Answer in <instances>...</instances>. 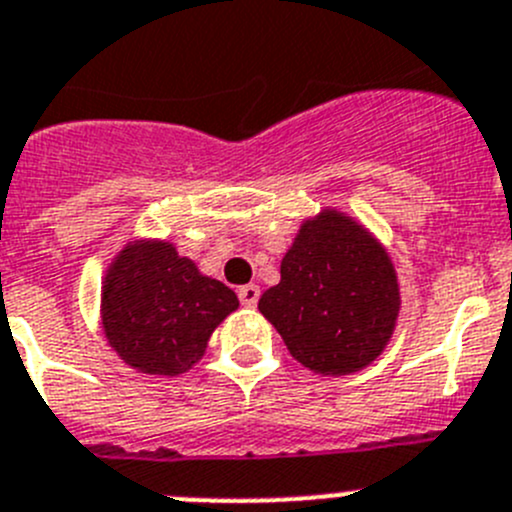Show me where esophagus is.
Masks as SVG:
<instances>
[{
    "label": "esophagus",
    "instance_id": "esophagus-1",
    "mask_svg": "<svg viewBox=\"0 0 512 512\" xmlns=\"http://www.w3.org/2000/svg\"><path fill=\"white\" fill-rule=\"evenodd\" d=\"M237 295H240V303L245 305V308H255L257 300H260V288H257V285H242V288L237 290Z\"/></svg>",
    "mask_w": 512,
    "mask_h": 512
}]
</instances>
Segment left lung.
Listing matches in <instances>:
<instances>
[{
    "mask_svg": "<svg viewBox=\"0 0 512 512\" xmlns=\"http://www.w3.org/2000/svg\"><path fill=\"white\" fill-rule=\"evenodd\" d=\"M260 313L310 371L351 374L384 351L399 315V285L384 247L361 224L323 212L300 227L280 283Z\"/></svg>",
    "mask_w": 512,
    "mask_h": 512,
    "instance_id": "obj_1",
    "label": "left lung"
}]
</instances>
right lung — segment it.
<instances>
[{
    "label": "right lung",
    "mask_w": 512,
    "mask_h": 512,
    "mask_svg": "<svg viewBox=\"0 0 512 512\" xmlns=\"http://www.w3.org/2000/svg\"><path fill=\"white\" fill-rule=\"evenodd\" d=\"M240 300L179 257L169 242H136L103 285V328L118 356L143 374L176 376L204 356L214 328Z\"/></svg>",
    "instance_id": "obj_1"
}]
</instances>
